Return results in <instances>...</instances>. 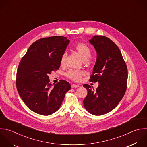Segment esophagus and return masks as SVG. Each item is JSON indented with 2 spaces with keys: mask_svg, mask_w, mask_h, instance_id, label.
Listing matches in <instances>:
<instances>
[{
  "mask_svg": "<svg viewBox=\"0 0 147 147\" xmlns=\"http://www.w3.org/2000/svg\"><path fill=\"white\" fill-rule=\"evenodd\" d=\"M71 86L72 88H78L80 86L78 85H76V84H71Z\"/></svg>",
  "mask_w": 147,
  "mask_h": 147,
  "instance_id": "esophagus-1",
  "label": "esophagus"
}]
</instances>
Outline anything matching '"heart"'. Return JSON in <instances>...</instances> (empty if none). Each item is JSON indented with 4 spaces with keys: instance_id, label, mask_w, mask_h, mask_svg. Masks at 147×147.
I'll return each mask as SVG.
<instances>
[{
    "instance_id": "b5f03b06",
    "label": "heart",
    "mask_w": 147,
    "mask_h": 147,
    "mask_svg": "<svg viewBox=\"0 0 147 147\" xmlns=\"http://www.w3.org/2000/svg\"><path fill=\"white\" fill-rule=\"evenodd\" d=\"M74 49L77 51V52L78 53L80 56L81 57V58L83 60L88 59L92 55V50L89 47V46L84 43H78L74 46ZM67 55L65 53H63L60 59V65L61 66H64L66 62V59ZM84 74V72L80 70H71L67 71L66 74V76L74 81H80L81 80L82 76Z\"/></svg>"
}]
</instances>
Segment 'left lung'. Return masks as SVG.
<instances>
[{
    "instance_id": "obj_1",
    "label": "left lung",
    "mask_w": 147,
    "mask_h": 147,
    "mask_svg": "<svg viewBox=\"0 0 147 147\" xmlns=\"http://www.w3.org/2000/svg\"><path fill=\"white\" fill-rule=\"evenodd\" d=\"M97 52V60L89 81L98 82L96 90L88 84L83 85L88 94L84 100L90 113L100 116L115 109L127 90L128 69L118 46L109 38L95 35L89 40Z\"/></svg>"
}]
</instances>
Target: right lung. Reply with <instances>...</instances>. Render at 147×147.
Masks as SVG:
<instances>
[{
  "label": "right lung",
  "instance_id": "add662e5",
  "mask_svg": "<svg viewBox=\"0 0 147 147\" xmlns=\"http://www.w3.org/2000/svg\"><path fill=\"white\" fill-rule=\"evenodd\" d=\"M70 40L55 36L34 42L21 59L16 71V86L24 104L32 111L44 116L60 108L70 84L61 80L53 86L49 74L60 67V59Z\"/></svg>",
  "mask_w": 147,
  "mask_h": 147
}]
</instances>
